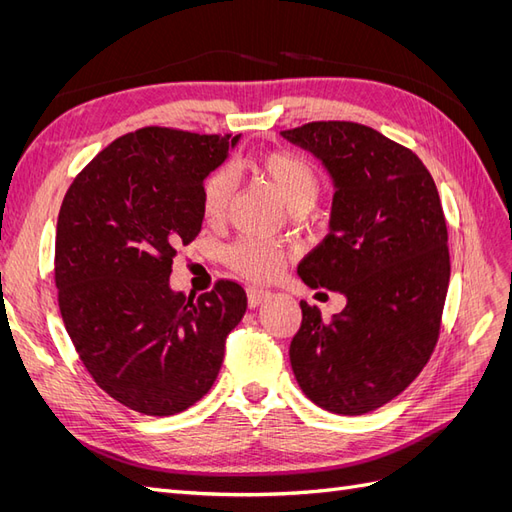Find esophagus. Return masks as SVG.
<instances>
[{"label":"esophagus","mask_w":512,"mask_h":512,"mask_svg":"<svg viewBox=\"0 0 512 512\" xmlns=\"http://www.w3.org/2000/svg\"><path fill=\"white\" fill-rule=\"evenodd\" d=\"M267 297H271V292L265 288H247V303H250V307H258Z\"/></svg>","instance_id":"obj_1"}]
</instances>
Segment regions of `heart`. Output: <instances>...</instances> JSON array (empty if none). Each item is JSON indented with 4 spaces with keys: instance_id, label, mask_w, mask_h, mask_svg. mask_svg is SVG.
Listing matches in <instances>:
<instances>
[{
    "instance_id": "obj_1",
    "label": "heart",
    "mask_w": 512,
    "mask_h": 512,
    "mask_svg": "<svg viewBox=\"0 0 512 512\" xmlns=\"http://www.w3.org/2000/svg\"><path fill=\"white\" fill-rule=\"evenodd\" d=\"M262 177H267L273 188L284 200V205L294 211H309L320 196L322 179L318 168L303 158L301 153L288 149H269L254 158ZM237 179L230 166L215 168L203 185V215L211 224L222 222L235 200ZM228 262L239 275L247 280H271L282 271L284 252L271 241L260 237H241L228 247Z\"/></svg>"
}]
</instances>
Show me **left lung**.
Returning a JSON list of instances; mask_svg holds the SVG:
<instances>
[{"label":"left lung","mask_w":512,"mask_h":512,"mask_svg":"<svg viewBox=\"0 0 512 512\" xmlns=\"http://www.w3.org/2000/svg\"><path fill=\"white\" fill-rule=\"evenodd\" d=\"M282 134L318 156L337 188L331 232L299 275L348 299L331 320L301 301L292 371L316 406L359 416L406 391L438 344L451 280L440 194L412 149L363 123L312 121Z\"/></svg>","instance_id":"left-lung-1"}]
</instances>
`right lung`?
<instances>
[{
  "instance_id": "add662e5",
  "label": "right lung",
  "mask_w": 512,
  "mask_h": 512,
  "mask_svg": "<svg viewBox=\"0 0 512 512\" xmlns=\"http://www.w3.org/2000/svg\"><path fill=\"white\" fill-rule=\"evenodd\" d=\"M230 134L147 126L119 136L68 188L55 237L59 312L85 369L130 410L170 416L218 378L241 322V284L185 297L168 277L203 226V185Z\"/></svg>"
}]
</instances>
